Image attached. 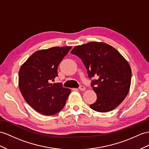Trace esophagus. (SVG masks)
<instances>
[{
  "label": "esophagus",
  "instance_id": "obj_1",
  "mask_svg": "<svg viewBox=\"0 0 149 149\" xmlns=\"http://www.w3.org/2000/svg\"><path fill=\"white\" fill-rule=\"evenodd\" d=\"M79 90H81V91H85V86H82V85L79 86Z\"/></svg>",
  "mask_w": 149,
  "mask_h": 149
}]
</instances>
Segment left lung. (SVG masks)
<instances>
[{"label":"left lung","instance_id":"obj_1","mask_svg":"<svg viewBox=\"0 0 149 149\" xmlns=\"http://www.w3.org/2000/svg\"><path fill=\"white\" fill-rule=\"evenodd\" d=\"M71 54L81 59L90 78H96L91 86L97 98L90 107L106 112L118 107L128 95L131 85L132 70L125 58L104 42H90L76 46Z\"/></svg>","mask_w":149,"mask_h":149}]
</instances>
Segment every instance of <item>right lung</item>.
Instances as JSON below:
<instances>
[{
    "label": "right lung",
    "mask_w": 149,
    "mask_h": 149,
    "mask_svg": "<svg viewBox=\"0 0 149 149\" xmlns=\"http://www.w3.org/2000/svg\"><path fill=\"white\" fill-rule=\"evenodd\" d=\"M71 47H54L34 52L19 71V88L26 102L39 113L57 114L64 107L71 90L60 83H50L57 77V68Z\"/></svg>",
    "instance_id": "1"
}]
</instances>
